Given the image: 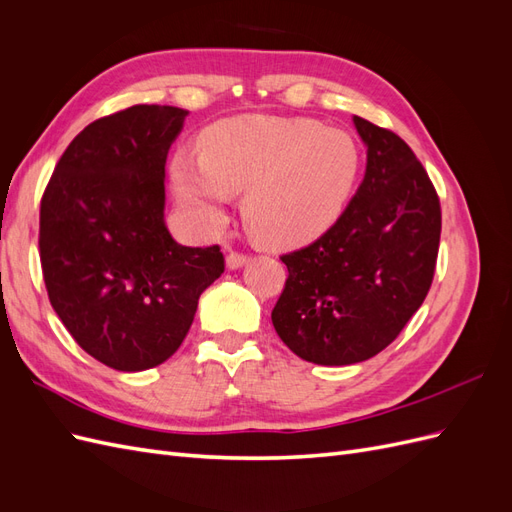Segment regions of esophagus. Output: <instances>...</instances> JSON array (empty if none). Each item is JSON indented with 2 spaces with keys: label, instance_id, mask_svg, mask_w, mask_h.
I'll return each mask as SVG.
<instances>
[{
  "label": "esophagus",
  "instance_id": "esophagus-1",
  "mask_svg": "<svg viewBox=\"0 0 512 512\" xmlns=\"http://www.w3.org/2000/svg\"><path fill=\"white\" fill-rule=\"evenodd\" d=\"M247 260H250V256L243 254V252H230L226 256V265H228V269H239V267L245 265Z\"/></svg>",
  "mask_w": 512,
  "mask_h": 512
}]
</instances>
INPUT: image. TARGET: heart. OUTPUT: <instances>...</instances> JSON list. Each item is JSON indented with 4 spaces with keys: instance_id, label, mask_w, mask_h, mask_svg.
Here are the masks:
<instances>
[{
    "instance_id": "1",
    "label": "heart",
    "mask_w": 512,
    "mask_h": 512,
    "mask_svg": "<svg viewBox=\"0 0 512 512\" xmlns=\"http://www.w3.org/2000/svg\"><path fill=\"white\" fill-rule=\"evenodd\" d=\"M361 149L314 119L239 115L200 136V158L177 153L173 185L185 205L220 224L228 194H243L250 235L273 250L322 237L350 203Z\"/></svg>"
}]
</instances>
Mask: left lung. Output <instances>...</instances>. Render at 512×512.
Returning <instances> with one entry per match:
<instances>
[{
	"label": "left lung",
	"instance_id": "8db88e82",
	"mask_svg": "<svg viewBox=\"0 0 512 512\" xmlns=\"http://www.w3.org/2000/svg\"><path fill=\"white\" fill-rule=\"evenodd\" d=\"M367 145L363 183L320 239L280 256L288 267L271 320L282 342L316 365L382 352L423 305L436 273L442 211L404 138L354 117Z\"/></svg>",
	"mask_w": 512,
	"mask_h": 512
}]
</instances>
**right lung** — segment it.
<instances>
[{
    "label": "right lung",
    "mask_w": 512,
    "mask_h": 512,
    "mask_svg": "<svg viewBox=\"0 0 512 512\" xmlns=\"http://www.w3.org/2000/svg\"><path fill=\"white\" fill-rule=\"evenodd\" d=\"M185 115L136 104L89 123L40 200L49 301L74 342L117 371L173 356L226 267L220 245L185 247L164 224V166Z\"/></svg>",
    "instance_id": "right-lung-1"
}]
</instances>
